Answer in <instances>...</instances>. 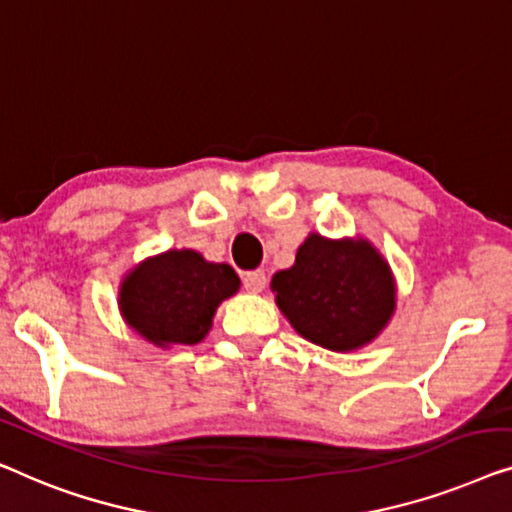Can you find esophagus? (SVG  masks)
Wrapping results in <instances>:
<instances>
[{
  "mask_svg": "<svg viewBox=\"0 0 512 512\" xmlns=\"http://www.w3.org/2000/svg\"><path fill=\"white\" fill-rule=\"evenodd\" d=\"M264 285H266V273L262 269L243 273V287H246L248 292H262Z\"/></svg>",
  "mask_w": 512,
  "mask_h": 512,
  "instance_id": "34e87169",
  "label": "esophagus"
}]
</instances>
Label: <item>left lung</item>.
I'll use <instances>...</instances> for the list:
<instances>
[{
	"label": "left lung",
	"mask_w": 512,
	"mask_h": 512,
	"mask_svg": "<svg viewBox=\"0 0 512 512\" xmlns=\"http://www.w3.org/2000/svg\"><path fill=\"white\" fill-rule=\"evenodd\" d=\"M271 290L306 341L336 352L362 348L394 311L390 266L366 241L311 234L294 266L271 278Z\"/></svg>",
	"instance_id": "left-lung-1"
}]
</instances>
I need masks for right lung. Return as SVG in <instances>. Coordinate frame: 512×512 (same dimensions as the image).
Listing matches in <instances>:
<instances>
[{
    "label": "right lung",
    "mask_w": 512,
    "mask_h": 512,
    "mask_svg": "<svg viewBox=\"0 0 512 512\" xmlns=\"http://www.w3.org/2000/svg\"><path fill=\"white\" fill-rule=\"evenodd\" d=\"M239 290L229 264H213L194 250H169L129 273L120 290L125 320L157 345L199 343L215 308Z\"/></svg>",
    "instance_id": "obj_1"
}]
</instances>
